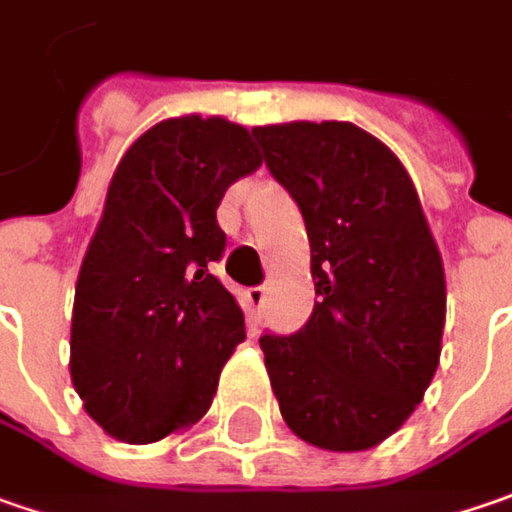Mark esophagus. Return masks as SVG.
<instances>
[{
    "label": "esophagus",
    "instance_id": "obj_1",
    "mask_svg": "<svg viewBox=\"0 0 512 512\" xmlns=\"http://www.w3.org/2000/svg\"><path fill=\"white\" fill-rule=\"evenodd\" d=\"M243 300H246V309H249V315H252V318L257 321V318H260V312H263V303H266V289H263V286L246 289Z\"/></svg>",
    "mask_w": 512,
    "mask_h": 512
}]
</instances>
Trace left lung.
<instances>
[{
  "instance_id": "obj_1",
  "label": "left lung",
  "mask_w": 512,
  "mask_h": 512,
  "mask_svg": "<svg viewBox=\"0 0 512 512\" xmlns=\"http://www.w3.org/2000/svg\"><path fill=\"white\" fill-rule=\"evenodd\" d=\"M252 134L303 214L318 295L295 335L260 338L280 415L321 450H369L421 404L441 355L444 266L418 191L358 125Z\"/></svg>"
}]
</instances>
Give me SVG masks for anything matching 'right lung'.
I'll return each instance as SVG.
<instances>
[{"label":"right lung","mask_w":512,"mask_h":512,"mask_svg":"<svg viewBox=\"0 0 512 512\" xmlns=\"http://www.w3.org/2000/svg\"><path fill=\"white\" fill-rule=\"evenodd\" d=\"M260 166L252 134L223 117L148 128L111 177L71 318V381L85 412L128 444L200 421L246 338L212 275L226 252L217 206Z\"/></svg>","instance_id":"obj_1"}]
</instances>
